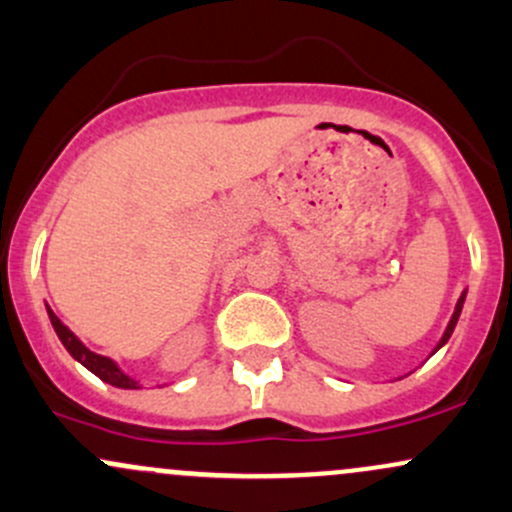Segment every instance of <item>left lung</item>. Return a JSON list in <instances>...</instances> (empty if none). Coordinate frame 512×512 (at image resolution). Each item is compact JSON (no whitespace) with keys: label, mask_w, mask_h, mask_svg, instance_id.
I'll return each instance as SVG.
<instances>
[{"label":"left lung","mask_w":512,"mask_h":512,"mask_svg":"<svg viewBox=\"0 0 512 512\" xmlns=\"http://www.w3.org/2000/svg\"><path fill=\"white\" fill-rule=\"evenodd\" d=\"M464 299H466V291L462 296H459V301H457V308H454V313H452V318H449V325H447V330H445V335H442V340L437 342V347L432 352H437L440 350L442 345H445V342L452 338V333H454V325H457V320H459V313H462V306H464Z\"/></svg>","instance_id":"left-lung-1"}]
</instances>
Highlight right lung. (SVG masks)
I'll use <instances>...</instances> for the list:
<instances>
[{"instance_id": "1", "label": "right lung", "mask_w": 512, "mask_h": 512, "mask_svg": "<svg viewBox=\"0 0 512 512\" xmlns=\"http://www.w3.org/2000/svg\"><path fill=\"white\" fill-rule=\"evenodd\" d=\"M48 318H50V323H53V328H55V333H58L60 342H63V345H65V350L70 352V355L75 357L77 362L84 364V367H87L89 372L97 374L101 381H106V384L116 386V389H140L138 381L131 379V376H128V374H123L121 369H119V364H116L114 359H109V357H104V355H97V352L89 350L87 345H82V340L77 338V335L72 333V330L67 328L63 320L55 316V313L50 311V308H48Z\"/></svg>"}]
</instances>
